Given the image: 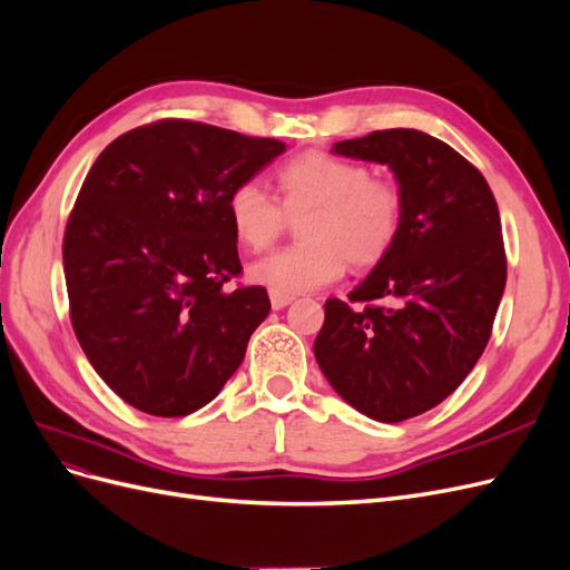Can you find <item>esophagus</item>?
<instances>
[{
	"label": "esophagus",
	"instance_id": "1",
	"mask_svg": "<svg viewBox=\"0 0 570 570\" xmlns=\"http://www.w3.org/2000/svg\"><path fill=\"white\" fill-rule=\"evenodd\" d=\"M291 301H293V296H288V293L269 291V303H272V307H274V309H282V307H286Z\"/></svg>",
	"mask_w": 570,
	"mask_h": 570
}]
</instances>
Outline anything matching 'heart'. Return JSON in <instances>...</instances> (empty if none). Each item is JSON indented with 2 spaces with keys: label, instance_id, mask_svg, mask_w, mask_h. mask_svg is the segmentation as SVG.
Masks as SVG:
<instances>
[{
  "label": "heart",
  "instance_id": "1",
  "mask_svg": "<svg viewBox=\"0 0 570 570\" xmlns=\"http://www.w3.org/2000/svg\"><path fill=\"white\" fill-rule=\"evenodd\" d=\"M279 200L246 179L227 196L236 242L253 253L277 244L291 219H301L303 242L255 263L253 282L277 293H305L389 258L405 223V194L393 179L374 177L370 165L328 151H305L279 165Z\"/></svg>",
  "mask_w": 570,
  "mask_h": 570
}]
</instances>
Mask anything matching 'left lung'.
I'll return each instance as SVG.
<instances>
[{
    "label": "left lung",
    "mask_w": 570,
    "mask_h": 570,
    "mask_svg": "<svg viewBox=\"0 0 570 570\" xmlns=\"http://www.w3.org/2000/svg\"><path fill=\"white\" fill-rule=\"evenodd\" d=\"M334 151L389 165L405 223L347 301L324 303L315 357L357 412L397 424L440 405L485 351L507 284L498 200L475 165L426 132L376 130Z\"/></svg>",
    "instance_id": "left-lung-1"
}]
</instances>
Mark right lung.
<instances>
[{
  "mask_svg": "<svg viewBox=\"0 0 570 570\" xmlns=\"http://www.w3.org/2000/svg\"><path fill=\"white\" fill-rule=\"evenodd\" d=\"M286 144L163 118L91 165L63 234L68 312L108 389L151 416H187L223 391L269 312L242 277L227 196Z\"/></svg>",
  "mask_w": 570,
  "mask_h": 570,
  "instance_id": "add662e5",
  "label": "right lung"
}]
</instances>
